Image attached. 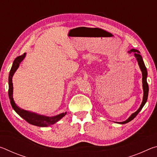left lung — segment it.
Segmentation results:
<instances>
[{"instance_id":"8db88e82","label":"left lung","mask_w":157,"mask_h":157,"mask_svg":"<svg viewBox=\"0 0 157 157\" xmlns=\"http://www.w3.org/2000/svg\"><path fill=\"white\" fill-rule=\"evenodd\" d=\"M135 52L134 53V56L137 59L138 63H139V67L140 68V70H141V71H142L143 88V102L141 103V105H140L139 109H138L136 111V112H134V113H132V115H131V116H130L129 118L127 119V121H124V122H121V123H120V124H125V123H129V122L132 121L133 119H134L135 117L137 116V114L140 112V110L142 109V108L143 107V106L145 105V102H147V96H148L149 88H148V84H147V69H146V67H145V63H144V62H143V60L142 59L141 55L139 54L140 52H139V50H135V49H132L131 50H130V51H129V52Z\"/></svg>"}]
</instances>
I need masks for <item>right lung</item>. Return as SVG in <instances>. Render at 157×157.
<instances>
[{"label": "right lung", "mask_w": 157, "mask_h": 157, "mask_svg": "<svg viewBox=\"0 0 157 157\" xmlns=\"http://www.w3.org/2000/svg\"><path fill=\"white\" fill-rule=\"evenodd\" d=\"M25 57V53L23 54L22 55L17 57L14 60L13 64L12 66L11 70L10 71V75H9V90H8V94L9 98L10 100V102H11L12 107L14 109V110L17 112L18 115H19L21 118H23L25 121L28 122V123L33 125L39 126V127H47L51 124H55L57 123V121H59L61 118H63L64 116L66 113H62L61 114H59L56 116L53 117H47L45 116H40L38 114L29 112L28 111H25L21 109L18 108L17 105H16L14 100H13V84H12V77L14 75V73L15 71H17V69L19 66V64L21 63V62L23 60Z\"/></svg>", "instance_id": "obj_1"}]
</instances>
